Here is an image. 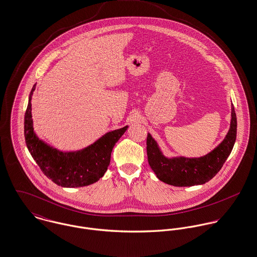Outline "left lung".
<instances>
[{"label":"left lung","instance_id":"1","mask_svg":"<svg viewBox=\"0 0 257 257\" xmlns=\"http://www.w3.org/2000/svg\"><path fill=\"white\" fill-rule=\"evenodd\" d=\"M231 119L228 134L212 152L200 158H167L158 143L148 133L147 155L151 169L157 177L173 186H193L211 180L227 161L236 138V115L231 105Z\"/></svg>","mask_w":257,"mask_h":257}]
</instances>
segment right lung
<instances>
[{
  "instance_id": "right-lung-1",
  "label": "right lung",
  "mask_w": 257,
  "mask_h": 257,
  "mask_svg": "<svg viewBox=\"0 0 257 257\" xmlns=\"http://www.w3.org/2000/svg\"><path fill=\"white\" fill-rule=\"evenodd\" d=\"M35 86L29 93V105L25 115V138L33 160L42 172L59 186L83 187L96 182L107 171L112 149L128 126L104 134L83 150L59 151L40 140L33 130L31 96Z\"/></svg>"
}]
</instances>
